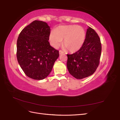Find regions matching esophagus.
Here are the masks:
<instances>
[{"label":"esophagus","instance_id":"1","mask_svg":"<svg viewBox=\"0 0 120 120\" xmlns=\"http://www.w3.org/2000/svg\"><path fill=\"white\" fill-rule=\"evenodd\" d=\"M59 53H60V54H62L64 53V52L63 51V50H60V51H59Z\"/></svg>","mask_w":120,"mask_h":120}]
</instances>
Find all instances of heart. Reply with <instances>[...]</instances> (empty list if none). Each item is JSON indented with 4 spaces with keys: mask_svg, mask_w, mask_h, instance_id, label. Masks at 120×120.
Segmentation results:
<instances>
[{
    "mask_svg": "<svg viewBox=\"0 0 120 120\" xmlns=\"http://www.w3.org/2000/svg\"><path fill=\"white\" fill-rule=\"evenodd\" d=\"M86 33L82 27L75 25H61L49 34V41L52 45L57 48L64 39V48L71 52H75L80 49L86 39Z\"/></svg>",
    "mask_w": 120,
    "mask_h": 120,
    "instance_id": "obj_1",
    "label": "heart"
}]
</instances>
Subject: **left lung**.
I'll list each match as a JSON object with an SVG mask.
<instances>
[{
	"mask_svg": "<svg viewBox=\"0 0 120 120\" xmlns=\"http://www.w3.org/2000/svg\"><path fill=\"white\" fill-rule=\"evenodd\" d=\"M101 52L99 35L94 29L89 27L82 48L73 54H67V66L70 74L77 79L93 75L99 66Z\"/></svg>",
	"mask_w": 120,
	"mask_h": 120,
	"instance_id": "1",
	"label": "left lung"
}]
</instances>
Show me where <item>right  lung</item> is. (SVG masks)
Segmentation results:
<instances>
[{
    "instance_id": "add662e5",
    "label": "right lung",
    "mask_w": 120,
    "mask_h": 120,
    "mask_svg": "<svg viewBox=\"0 0 120 120\" xmlns=\"http://www.w3.org/2000/svg\"><path fill=\"white\" fill-rule=\"evenodd\" d=\"M50 27L46 22L34 20L21 30L17 41L16 56L25 74L41 80L51 72L59 56V50L49 42Z\"/></svg>"
}]
</instances>
